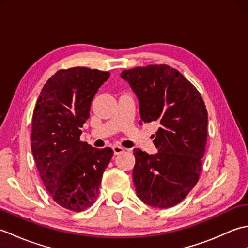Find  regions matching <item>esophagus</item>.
Returning a JSON list of instances; mask_svg holds the SVG:
<instances>
[{
    "label": "esophagus",
    "mask_w": 248,
    "mask_h": 248,
    "mask_svg": "<svg viewBox=\"0 0 248 248\" xmlns=\"http://www.w3.org/2000/svg\"><path fill=\"white\" fill-rule=\"evenodd\" d=\"M113 151H114V155H117L121 154V152H124V148H123V147H120V146H114L113 147Z\"/></svg>",
    "instance_id": "esophagus-1"
}]
</instances>
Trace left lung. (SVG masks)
Returning a JSON list of instances; mask_svg holds the SVG:
<instances>
[{"label": "left lung", "instance_id": "left-lung-1", "mask_svg": "<svg viewBox=\"0 0 248 248\" xmlns=\"http://www.w3.org/2000/svg\"><path fill=\"white\" fill-rule=\"evenodd\" d=\"M121 78L139 98L141 121L159 125L152 135L157 154L133 150L136 194L151 207H173L196 186L202 172L208 136L202 97L180 72L167 65L132 68L121 72Z\"/></svg>", "mask_w": 248, "mask_h": 248}]
</instances>
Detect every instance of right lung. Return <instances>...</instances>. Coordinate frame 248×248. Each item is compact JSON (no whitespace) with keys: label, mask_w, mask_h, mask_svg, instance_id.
<instances>
[{"label":"right lung","mask_w":248,"mask_h":248,"mask_svg":"<svg viewBox=\"0 0 248 248\" xmlns=\"http://www.w3.org/2000/svg\"><path fill=\"white\" fill-rule=\"evenodd\" d=\"M110 73L86 67L61 69L41 89L31 120L37 170L52 199L70 211L92 207L113 149L81 141L92 101Z\"/></svg>","instance_id":"right-lung-1"}]
</instances>
